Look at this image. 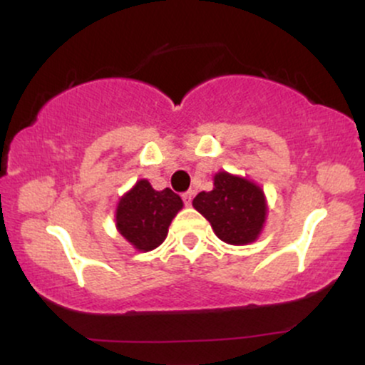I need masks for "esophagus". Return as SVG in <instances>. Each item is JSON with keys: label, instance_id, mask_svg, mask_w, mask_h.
<instances>
[{"label": "esophagus", "instance_id": "1", "mask_svg": "<svg viewBox=\"0 0 365 365\" xmlns=\"http://www.w3.org/2000/svg\"><path fill=\"white\" fill-rule=\"evenodd\" d=\"M182 199H183V202L187 204V206H190V204H192V199H194V190H187V192H183V194H182Z\"/></svg>", "mask_w": 365, "mask_h": 365}]
</instances>
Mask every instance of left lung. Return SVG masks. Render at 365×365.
Instances as JSON below:
<instances>
[{
    "mask_svg": "<svg viewBox=\"0 0 365 365\" xmlns=\"http://www.w3.org/2000/svg\"><path fill=\"white\" fill-rule=\"evenodd\" d=\"M192 204L211 223L217 238L232 245L254 242L266 220L261 188L225 171L215 177V188L197 194Z\"/></svg>",
    "mask_w": 365,
    "mask_h": 365,
    "instance_id": "1",
    "label": "left lung"
}]
</instances>
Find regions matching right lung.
<instances>
[{
  "label": "right lung",
  "instance_id": "obj_1",
  "mask_svg": "<svg viewBox=\"0 0 365 365\" xmlns=\"http://www.w3.org/2000/svg\"><path fill=\"white\" fill-rule=\"evenodd\" d=\"M183 202L171 188L154 190L148 180L121 197L116 209V228L139 250H153L168 235V226Z\"/></svg>",
  "mask_w": 365,
  "mask_h": 365
}]
</instances>
